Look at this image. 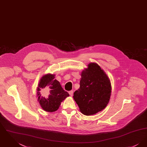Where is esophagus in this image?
<instances>
[{
  "mask_svg": "<svg viewBox=\"0 0 147 147\" xmlns=\"http://www.w3.org/2000/svg\"><path fill=\"white\" fill-rule=\"evenodd\" d=\"M69 94L70 95V96H72L73 95V90H71V91H69Z\"/></svg>",
  "mask_w": 147,
  "mask_h": 147,
  "instance_id": "1",
  "label": "esophagus"
}]
</instances>
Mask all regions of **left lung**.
I'll return each mask as SVG.
<instances>
[{
    "label": "left lung",
    "mask_w": 147,
    "mask_h": 147,
    "mask_svg": "<svg viewBox=\"0 0 147 147\" xmlns=\"http://www.w3.org/2000/svg\"><path fill=\"white\" fill-rule=\"evenodd\" d=\"M81 74L80 88L73 98L81 112L85 115H95L108 104L111 93L110 79L95 63H89Z\"/></svg>",
    "instance_id": "1"
}]
</instances>
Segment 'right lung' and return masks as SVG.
I'll list each match as a JSON object with an SVG mask.
<instances>
[{
	"label": "right lung",
	"instance_id": "obj_1",
	"mask_svg": "<svg viewBox=\"0 0 147 147\" xmlns=\"http://www.w3.org/2000/svg\"><path fill=\"white\" fill-rule=\"evenodd\" d=\"M55 78V74H47L41 78L37 88L38 101L42 109L47 112H52L57 111L61 103L69 96L67 91L64 90ZM44 89L45 94L42 95L40 91Z\"/></svg>",
	"mask_w": 147,
	"mask_h": 147
}]
</instances>
